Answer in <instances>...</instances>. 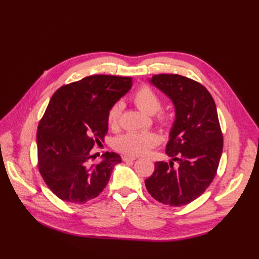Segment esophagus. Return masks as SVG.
<instances>
[{"label":"esophagus","instance_id":"esophagus-1","mask_svg":"<svg viewBox=\"0 0 259 259\" xmlns=\"http://www.w3.org/2000/svg\"><path fill=\"white\" fill-rule=\"evenodd\" d=\"M136 160V156H133V155H124L123 156V161L125 162H130V161H134Z\"/></svg>","mask_w":259,"mask_h":259}]
</instances>
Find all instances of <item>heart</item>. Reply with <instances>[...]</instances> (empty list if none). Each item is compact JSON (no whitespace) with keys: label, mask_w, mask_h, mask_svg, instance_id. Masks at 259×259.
Masks as SVG:
<instances>
[{"label":"heart","mask_w":259,"mask_h":259,"mask_svg":"<svg viewBox=\"0 0 259 259\" xmlns=\"http://www.w3.org/2000/svg\"><path fill=\"white\" fill-rule=\"evenodd\" d=\"M133 101L135 105L148 114H155L160 111L162 107V99L152 89L147 85L139 88L134 95ZM123 105L120 101L113 104L107 113V123L109 127L115 128L119 124ZM163 123H167V117L165 115L161 116ZM158 144V137L150 133H134L130 132L115 138L114 147L117 151L127 153L131 155H143L147 153L150 149Z\"/></svg>","instance_id":"b5f03b06"}]
</instances>
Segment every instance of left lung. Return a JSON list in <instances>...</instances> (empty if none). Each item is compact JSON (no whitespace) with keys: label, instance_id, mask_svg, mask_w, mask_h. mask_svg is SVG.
Instances as JSON below:
<instances>
[{"label":"left lung","instance_id":"obj_1","mask_svg":"<svg viewBox=\"0 0 259 259\" xmlns=\"http://www.w3.org/2000/svg\"><path fill=\"white\" fill-rule=\"evenodd\" d=\"M149 83L174 106L165 153L145 180L151 197L169 206L188 204L213 182L223 153V135L213 97L200 83L178 74H158Z\"/></svg>","mask_w":259,"mask_h":259}]
</instances>
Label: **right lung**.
Instances as JSON below:
<instances>
[{"label": "right lung", "mask_w": 259, "mask_h": 259, "mask_svg": "<svg viewBox=\"0 0 259 259\" xmlns=\"http://www.w3.org/2000/svg\"><path fill=\"white\" fill-rule=\"evenodd\" d=\"M133 86L132 77L91 75L55 92L36 133L38 169L60 200L84 204L103 192L113 167L122 162L115 152L101 155L92 148L108 132L110 107Z\"/></svg>", "instance_id": "add662e5"}]
</instances>
